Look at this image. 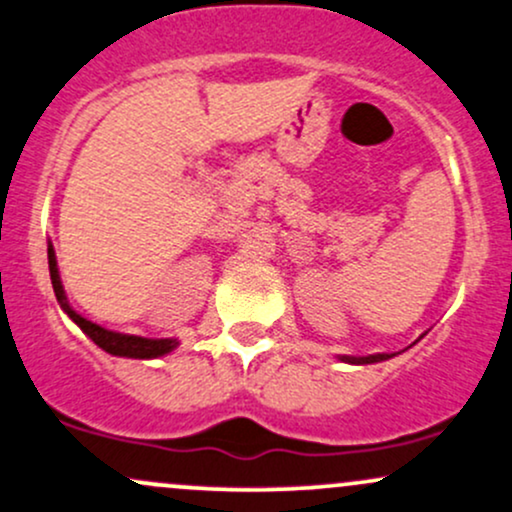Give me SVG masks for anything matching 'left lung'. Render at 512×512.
<instances>
[{"instance_id":"left-lung-1","label":"left lung","mask_w":512,"mask_h":512,"mask_svg":"<svg viewBox=\"0 0 512 512\" xmlns=\"http://www.w3.org/2000/svg\"><path fill=\"white\" fill-rule=\"evenodd\" d=\"M395 354H373V356H342V361L346 363H378V361H387Z\"/></svg>"}]
</instances>
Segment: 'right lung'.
Segmentation results:
<instances>
[{
    "label": "right lung",
    "mask_w": 512,
    "mask_h": 512,
    "mask_svg": "<svg viewBox=\"0 0 512 512\" xmlns=\"http://www.w3.org/2000/svg\"><path fill=\"white\" fill-rule=\"evenodd\" d=\"M48 264H50V279H52V289H55L57 303L62 305L64 313L72 317L76 325L84 330V334H88V337L101 346L103 351H108V354H113V356H127V358H158L163 354H170V351L178 346L175 339H146V337H134V334L110 332V330H105V327L96 325V322L81 317L76 310H72L67 296H64L60 272H57V257H55V250H52V243L48 245Z\"/></svg>",
    "instance_id": "right-lung-1"
}]
</instances>
